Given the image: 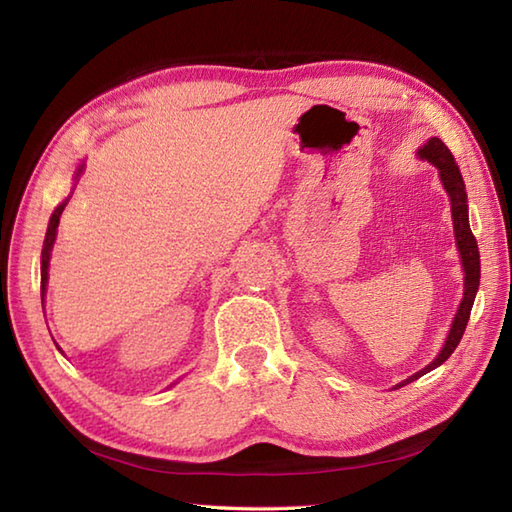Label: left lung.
I'll list each match as a JSON object with an SVG mask.
<instances>
[{"instance_id": "8db88e82", "label": "left lung", "mask_w": 512, "mask_h": 512, "mask_svg": "<svg viewBox=\"0 0 512 512\" xmlns=\"http://www.w3.org/2000/svg\"><path fill=\"white\" fill-rule=\"evenodd\" d=\"M418 156L429 160L433 167H438L440 180L451 198L455 244H458L462 270H464V297H462V303L458 308V314H455V319L451 323L449 336H447V341H444V347L440 350V354L433 358L427 367L420 369V372H416L413 376H409L407 380H402V383H398L396 387L409 385L411 380H418L420 376L431 372V369L442 365L453 354V350L458 347L462 334L466 330V323H469L477 288H480V250H477V242H475L473 231L469 226V204H466V191H464V180H462L460 167L455 165L453 154L440 138H429L427 145L418 149Z\"/></svg>"}]
</instances>
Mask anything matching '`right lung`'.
Masks as SVG:
<instances>
[{"label":"right lung","mask_w":512,"mask_h":512,"mask_svg":"<svg viewBox=\"0 0 512 512\" xmlns=\"http://www.w3.org/2000/svg\"><path fill=\"white\" fill-rule=\"evenodd\" d=\"M83 165H79L74 173V180L81 176ZM70 200V198H68ZM68 200L61 202L57 209H54L50 222H48V231H46V239H43V250H41V299L46 295V284H48V266H50V255H52V246H54V239H57V228H59V220H61V213L65 209V204Z\"/></svg>","instance_id":"add662e5"}]
</instances>
